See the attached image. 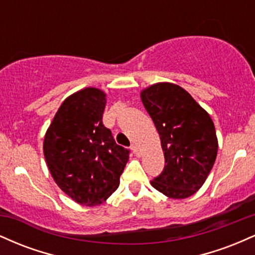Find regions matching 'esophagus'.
I'll return each instance as SVG.
<instances>
[{"mask_svg":"<svg viewBox=\"0 0 255 255\" xmlns=\"http://www.w3.org/2000/svg\"><path fill=\"white\" fill-rule=\"evenodd\" d=\"M130 148H131V151H133L134 153L136 154V156H139V154H140V152H139V147H137V146H136L135 144L131 145V146H130Z\"/></svg>","mask_w":255,"mask_h":255,"instance_id":"34e87169","label":"esophagus"}]
</instances>
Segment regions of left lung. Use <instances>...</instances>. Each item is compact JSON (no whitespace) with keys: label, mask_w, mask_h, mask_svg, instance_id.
<instances>
[{"label":"left lung","mask_w":255,"mask_h":255,"mask_svg":"<svg viewBox=\"0 0 255 255\" xmlns=\"http://www.w3.org/2000/svg\"><path fill=\"white\" fill-rule=\"evenodd\" d=\"M142 104L160 137L165 165L151 181L171 199H186L205 183L218 151L209 113L178 85L157 83L140 92Z\"/></svg>","instance_id":"left-lung-1"}]
</instances>
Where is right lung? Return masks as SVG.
<instances>
[{
  "instance_id": "obj_1",
  "label": "right lung",
  "mask_w": 255,
  "mask_h": 255,
  "mask_svg": "<svg viewBox=\"0 0 255 255\" xmlns=\"http://www.w3.org/2000/svg\"><path fill=\"white\" fill-rule=\"evenodd\" d=\"M107 95L96 87L67 97L44 136L43 152L52 178L75 203L96 206L118 189L129 151L104 127Z\"/></svg>"
}]
</instances>
